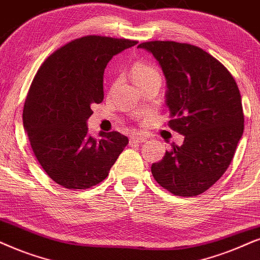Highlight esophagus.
<instances>
[{
    "label": "esophagus",
    "instance_id": "esophagus-1",
    "mask_svg": "<svg viewBox=\"0 0 260 260\" xmlns=\"http://www.w3.org/2000/svg\"><path fill=\"white\" fill-rule=\"evenodd\" d=\"M147 138L146 137H143V136H137V134H133V136H131L129 138V141L133 144H143L145 143Z\"/></svg>",
    "mask_w": 260,
    "mask_h": 260
}]
</instances>
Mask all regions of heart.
Instances as JSON below:
<instances>
[{"mask_svg": "<svg viewBox=\"0 0 260 260\" xmlns=\"http://www.w3.org/2000/svg\"><path fill=\"white\" fill-rule=\"evenodd\" d=\"M131 74H132V79L137 86L146 83V81L152 80V79H160L158 71L152 66L144 63V62H137L131 68Z\"/></svg>", "mask_w": 260, "mask_h": 260, "instance_id": "obj_1", "label": "heart"}]
</instances>
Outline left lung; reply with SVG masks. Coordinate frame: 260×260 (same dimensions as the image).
<instances>
[{"label":"left lung","mask_w":260,"mask_h":260,"mask_svg":"<svg viewBox=\"0 0 260 260\" xmlns=\"http://www.w3.org/2000/svg\"><path fill=\"white\" fill-rule=\"evenodd\" d=\"M154 57L167 81L169 126L185 137L172 144L151 173L175 196L196 197L221 177L244 133L241 94L215 57L190 44L154 41L138 45Z\"/></svg>","instance_id":"8db88e82"}]
</instances>
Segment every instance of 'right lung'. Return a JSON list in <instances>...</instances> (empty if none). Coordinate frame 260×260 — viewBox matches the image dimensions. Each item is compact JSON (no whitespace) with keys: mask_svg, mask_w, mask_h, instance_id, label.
<instances>
[{"mask_svg":"<svg viewBox=\"0 0 260 260\" xmlns=\"http://www.w3.org/2000/svg\"><path fill=\"white\" fill-rule=\"evenodd\" d=\"M136 41L87 36L72 41L41 66L26 98L22 121L35 156L50 179L68 189L103 181L128 138L88 133L91 104L104 98L103 75L114 55Z\"/></svg>","mask_w":260,"mask_h":260,"instance_id":"add662e5","label":"right lung"}]
</instances>
